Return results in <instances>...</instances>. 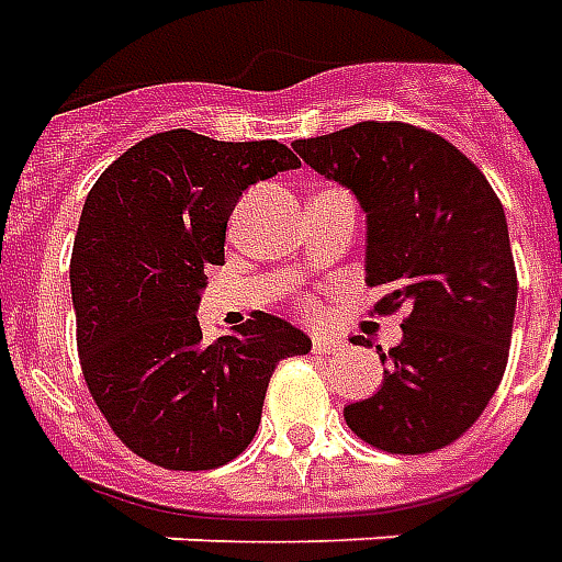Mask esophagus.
Returning a JSON list of instances; mask_svg holds the SVG:
<instances>
[{
    "label": "esophagus",
    "mask_w": 562,
    "mask_h": 562,
    "mask_svg": "<svg viewBox=\"0 0 562 562\" xmlns=\"http://www.w3.org/2000/svg\"><path fill=\"white\" fill-rule=\"evenodd\" d=\"M342 351V339L334 336H313V355H336Z\"/></svg>",
    "instance_id": "1"
}]
</instances>
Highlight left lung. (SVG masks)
<instances>
[{"instance_id":"left-lung-1","label":"left lung","mask_w":562,"mask_h":562,"mask_svg":"<svg viewBox=\"0 0 562 562\" xmlns=\"http://www.w3.org/2000/svg\"><path fill=\"white\" fill-rule=\"evenodd\" d=\"M294 151L366 211L375 313L405 310L381 390L345 423L384 452L443 450L480 419L509 360L518 277L501 199L456 145L414 124L360 122Z\"/></svg>"}]
</instances>
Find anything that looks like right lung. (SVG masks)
I'll return each instance as SVG.
<instances>
[{
  "mask_svg": "<svg viewBox=\"0 0 562 562\" xmlns=\"http://www.w3.org/2000/svg\"><path fill=\"white\" fill-rule=\"evenodd\" d=\"M297 166L277 139L220 143L178 127L127 148L86 196L70 256L80 366L139 459L211 471L240 456L277 363L313 348L277 315L256 313L217 342L196 318L240 193Z\"/></svg>",
  "mask_w": 562,
  "mask_h": 562,
  "instance_id": "1",
  "label": "right lung"
}]
</instances>
